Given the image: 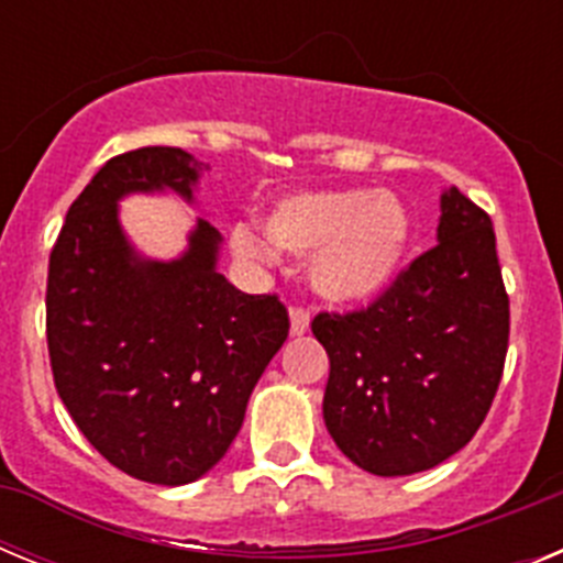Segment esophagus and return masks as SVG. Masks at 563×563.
<instances>
[{
  "label": "esophagus",
  "instance_id": "34e87169",
  "mask_svg": "<svg viewBox=\"0 0 563 563\" xmlns=\"http://www.w3.org/2000/svg\"><path fill=\"white\" fill-rule=\"evenodd\" d=\"M310 330V310L305 307H292L290 310V335H305Z\"/></svg>",
  "mask_w": 563,
  "mask_h": 563
}]
</instances>
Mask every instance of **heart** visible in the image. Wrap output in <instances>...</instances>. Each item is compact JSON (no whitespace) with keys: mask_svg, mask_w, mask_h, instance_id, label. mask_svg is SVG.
Instances as JSON below:
<instances>
[{"mask_svg":"<svg viewBox=\"0 0 563 563\" xmlns=\"http://www.w3.org/2000/svg\"><path fill=\"white\" fill-rule=\"evenodd\" d=\"M409 239V211L395 194L341 188L278 200L265 217V236L236 225L231 247L253 262H271L276 253L310 256L312 290L327 301L350 305L375 298L395 282Z\"/></svg>","mask_w":563,"mask_h":563,"instance_id":"heart-1","label":"heart"}]
</instances>
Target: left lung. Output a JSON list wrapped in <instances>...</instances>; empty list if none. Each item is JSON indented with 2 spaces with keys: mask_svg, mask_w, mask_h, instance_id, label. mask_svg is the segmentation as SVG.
Returning <instances> with one entry per match:
<instances>
[{
  "mask_svg": "<svg viewBox=\"0 0 563 563\" xmlns=\"http://www.w3.org/2000/svg\"><path fill=\"white\" fill-rule=\"evenodd\" d=\"M330 355L324 422L375 476H409L465 449L485 420L510 335L490 217L460 188L440 197L437 245L366 310L318 312Z\"/></svg>",
  "mask_w": 563,
  "mask_h": 563,
  "instance_id": "8db88e82",
  "label": "left lung"
}]
</instances>
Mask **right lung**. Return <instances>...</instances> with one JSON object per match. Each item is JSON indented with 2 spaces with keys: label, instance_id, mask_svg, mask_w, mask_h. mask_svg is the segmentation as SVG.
<instances>
[{
  "label": "right lung",
  "instance_id": "add662e5",
  "mask_svg": "<svg viewBox=\"0 0 563 563\" xmlns=\"http://www.w3.org/2000/svg\"><path fill=\"white\" fill-rule=\"evenodd\" d=\"M206 168L174 146L118 154L69 206L49 253L58 397L103 460L152 485H188L225 456L290 330L276 296H247L217 271L222 236L208 220L168 262L141 256L123 233V197L194 202Z\"/></svg>",
  "mask_w": 563,
  "mask_h": 563
}]
</instances>
